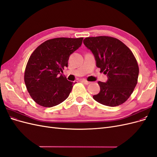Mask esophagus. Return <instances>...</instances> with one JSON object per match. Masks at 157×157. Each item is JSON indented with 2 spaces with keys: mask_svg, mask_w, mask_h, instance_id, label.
I'll list each match as a JSON object with an SVG mask.
<instances>
[{
  "mask_svg": "<svg viewBox=\"0 0 157 157\" xmlns=\"http://www.w3.org/2000/svg\"><path fill=\"white\" fill-rule=\"evenodd\" d=\"M81 82H82L83 84H86V85H88V84H89L90 83V82L87 81V80H85V79H82V80H81Z\"/></svg>",
  "mask_w": 157,
  "mask_h": 157,
  "instance_id": "34e87169",
  "label": "esophagus"
}]
</instances>
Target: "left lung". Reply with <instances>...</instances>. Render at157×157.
<instances>
[{
    "mask_svg": "<svg viewBox=\"0 0 157 157\" xmlns=\"http://www.w3.org/2000/svg\"><path fill=\"white\" fill-rule=\"evenodd\" d=\"M84 45L92 51L106 82H98L100 92L93 98L103 105H120L130 98L137 83L139 67L134 54L122 41L108 36L86 37Z\"/></svg>",
    "mask_w": 157,
    "mask_h": 157,
    "instance_id": "8db88e82",
    "label": "left lung"
}]
</instances>
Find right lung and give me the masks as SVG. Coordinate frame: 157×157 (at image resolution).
Listing matches in <instances>:
<instances>
[{
    "mask_svg": "<svg viewBox=\"0 0 157 157\" xmlns=\"http://www.w3.org/2000/svg\"><path fill=\"white\" fill-rule=\"evenodd\" d=\"M82 40V37L55 38L44 42L31 55L24 81L30 96L39 105L54 107L69 96L74 83L60 72L67 67L70 55L80 47Z\"/></svg>",
    "mask_w": 157,
    "mask_h": 157,
    "instance_id": "obj_1",
    "label": "right lung"
}]
</instances>
